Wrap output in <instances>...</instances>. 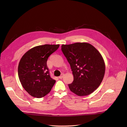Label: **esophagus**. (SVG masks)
I'll use <instances>...</instances> for the list:
<instances>
[{
  "mask_svg": "<svg viewBox=\"0 0 127 127\" xmlns=\"http://www.w3.org/2000/svg\"><path fill=\"white\" fill-rule=\"evenodd\" d=\"M63 76H64V74H62L59 77V78L60 79H62V78L63 77Z\"/></svg>",
  "mask_w": 127,
  "mask_h": 127,
  "instance_id": "obj_1",
  "label": "esophagus"
}]
</instances>
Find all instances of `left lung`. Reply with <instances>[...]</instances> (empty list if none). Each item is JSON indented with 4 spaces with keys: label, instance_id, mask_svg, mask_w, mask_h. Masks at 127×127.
<instances>
[{
    "label": "left lung",
    "instance_id": "8db88e82",
    "mask_svg": "<svg viewBox=\"0 0 127 127\" xmlns=\"http://www.w3.org/2000/svg\"><path fill=\"white\" fill-rule=\"evenodd\" d=\"M61 50L69 63L74 76L70 91L79 96L90 95L104 77L105 64L101 54L86 42L62 44Z\"/></svg>",
    "mask_w": 127,
    "mask_h": 127
}]
</instances>
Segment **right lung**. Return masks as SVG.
Instances as JSON below:
<instances>
[{
    "instance_id": "right-lung-1",
    "label": "right lung",
    "mask_w": 127,
    "mask_h": 127,
    "mask_svg": "<svg viewBox=\"0 0 127 127\" xmlns=\"http://www.w3.org/2000/svg\"><path fill=\"white\" fill-rule=\"evenodd\" d=\"M59 44H45L34 47L22 56L18 72L23 88L31 96L41 98L50 93L55 83L47 67L49 56L57 50Z\"/></svg>"
}]
</instances>
